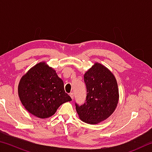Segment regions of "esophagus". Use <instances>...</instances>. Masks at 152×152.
I'll return each mask as SVG.
<instances>
[{
	"label": "esophagus",
	"mask_w": 152,
	"mask_h": 152,
	"mask_svg": "<svg viewBox=\"0 0 152 152\" xmlns=\"http://www.w3.org/2000/svg\"><path fill=\"white\" fill-rule=\"evenodd\" d=\"M70 96L72 99H74V93H73V92H71V93H70Z\"/></svg>",
	"instance_id": "1"
}]
</instances>
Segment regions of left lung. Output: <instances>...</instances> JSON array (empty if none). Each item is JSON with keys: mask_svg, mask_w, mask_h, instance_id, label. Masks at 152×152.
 I'll use <instances>...</instances> for the list:
<instances>
[{"mask_svg": "<svg viewBox=\"0 0 152 152\" xmlns=\"http://www.w3.org/2000/svg\"><path fill=\"white\" fill-rule=\"evenodd\" d=\"M86 99L84 104L76 103L78 117L88 124H97L109 117L119 102L117 80L107 67L94 63L84 75Z\"/></svg>", "mask_w": 152, "mask_h": 152, "instance_id": "left-lung-1", "label": "left lung"}]
</instances>
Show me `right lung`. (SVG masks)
<instances>
[{
	"mask_svg": "<svg viewBox=\"0 0 152 152\" xmlns=\"http://www.w3.org/2000/svg\"><path fill=\"white\" fill-rule=\"evenodd\" d=\"M18 94L25 109L40 119L52 116L60 105L72 101L64 91L62 80L45 61L37 64L22 76Z\"/></svg>",
	"mask_w": 152,
	"mask_h": 152,
	"instance_id": "add662e5",
	"label": "right lung"
}]
</instances>
